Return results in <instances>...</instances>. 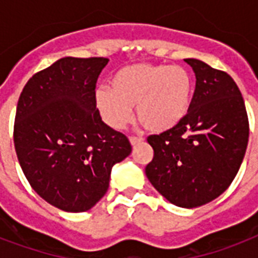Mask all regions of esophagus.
<instances>
[{
  "label": "esophagus",
  "mask_w": 258,
  "mask_h": 258,
  "mask_svg": "<svg viewBox=\"0 0 258 258\" xmlns=\"http://www.w3.org/2000/svg\"><path fill=\"white\" fill-rule=\"evenodd\" d=\"M142 142H143V139H142V138H137V137L130 138V143H131L133 146L139 145V143H142Z\"/></svg>",
  "instance_id": "obj_1"
}]
</instances>
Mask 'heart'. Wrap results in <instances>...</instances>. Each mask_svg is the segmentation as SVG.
I'll return each mask as SVG.
<instances>
[{
  "label": "heart",
  "instance_id": "heart-1",
  "mask_svg": "<svg viewBox=\"0 0 258 258\" xmlns=\"http://www.w3.org/2000/svg\"><path fill=\"white\" fill-rule=\"evenodd\" d=\"M192 100V79L182 67L131 64L113 75L109 88L95 93L96 108L113 130H123L137 116L153 133L174 128L186 119Z\"/></svg>",
  "mask_w": 258,
  "mask_h": 258
}]
</instances>
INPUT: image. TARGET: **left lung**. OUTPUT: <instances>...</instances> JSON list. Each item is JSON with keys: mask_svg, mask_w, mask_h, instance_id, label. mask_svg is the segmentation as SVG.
Segmentation results:
<instances>
[{"mask_svg": "<svg viewBox=\"0 0 258 258\" xmlns=\"http://www.w3.org/2000/svg\"><path fill=\"white\" fill-rule=\"evenodd\" d=\"M196 74L190 112L182 123L147 138L154 158L146 175L175 206L192 209L220 197L237 175L249 139L240 89L226 72L184 58Z\"/></svg>", "mask_w": 258, "mask_h": 258, "instance_id": "8db88e82", "label": "left lung"}]
</instances>
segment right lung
Returning <instances> with one entry per match:
<instances>
[{"mask_svg": "<svg viewBox=\"0 0 258 258\" xmlns=\"http://www.w3.org/2000/svg\"><path fill=\"white\" fill-rule=\"evenodd\" d=\"M104 57H62L28 80L18 99L14 147L33 190L64 212L93 208L113 165L128 157L125 135L101 120L95 103Z\"/></svg>", "mask_w": 258, "mask_h": 258, "instance_id": "right-lung-1", "label": "right lung"}]
</instances>
